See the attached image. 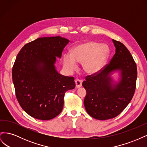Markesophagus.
Returning <instances> with one entry per match:
<instances>
[{
	"instance_id": "34e87169",
	"label": "esophagus",
	"mask_w": 147,
	"mask_h": 147,
	"mask_svg": "<svg viewBox=\"0 0 147 147\" xmlns=\"http://www.w3.org/2000/svg\"><path fill=\"white\" fill-rule=\"evenodd\" d=\"M75 84H76L77 88H80L82 85V80L79 79H76L75 80Z\"/></svg>"
}]
</instances>
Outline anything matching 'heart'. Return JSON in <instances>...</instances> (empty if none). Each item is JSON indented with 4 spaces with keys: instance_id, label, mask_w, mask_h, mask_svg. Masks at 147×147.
<instances>
[{
    "instance_id": "1",
    "label": "heart",
    "mask_w": 147,
    "mask_h": 147,
    "mask_svg": "<svg viewBox=\"0 0 147 147\" xmlns=\"http://www.w3.org/2000/svg\"><path fill=\"white\" fill-rule=\"evenodd\" d=\"M110 55V48L106 44L94 42H86L74 47L71 54L63 55V64L69 71L78 67L77 63L83 64L85 72L90 74L99 72L107 63Z\"/></svg>"
}]
</instances>
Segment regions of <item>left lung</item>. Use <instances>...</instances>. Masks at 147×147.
Listing matches in <instances>:
<instances>
[{"label":"left lung","instance_id":"8db88e82","mask_svg":"<svg viewBox=\"0 0 147 147\" xmlns=\"http://www.w3.org/2000/svg\"><path fill=\"white\" fill-rule=\"evenodd\" d=\"M115 54L99 72L88 75L82 83L86 91L84 107L91 117L97 119L113 118L121 113L134 94L137 76V65L127 48L112 40ZM120 72L118 82L111 77L113 71Z\"/></svg>","mask_w":147,"mask_h":147}]
</instances>
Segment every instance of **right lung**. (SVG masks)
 <instances>
[{
	"label": "right lung",
	"instance_id": "1",
	"mask_svg": "<svg viewBox=\"0 0 147 147\" xmlns=\"http://www.w3.org/2000/svg\"><path fill=\"white\" fill-rule=\"evenodd\" d=\"M69 40L60 36L38 38L21 48L12 69L16 99L32 117L49 120L63 110L67 91L73 90V77L57 72L56 57L61 58Z\"/></svg>",
	"mask_w": 147,
	"mask_h": 147
}]
</instances>
